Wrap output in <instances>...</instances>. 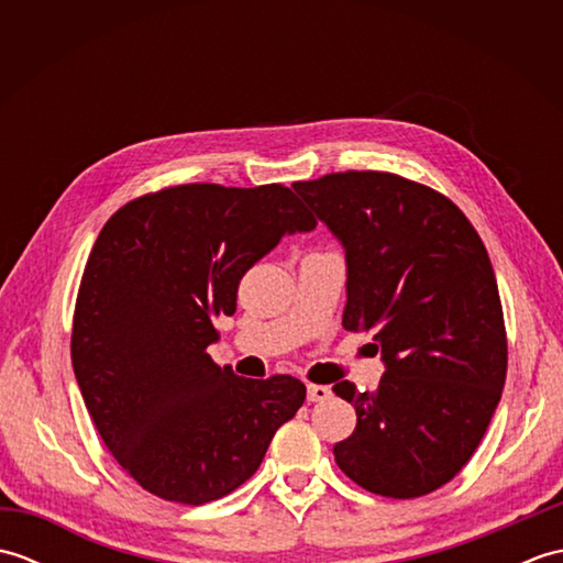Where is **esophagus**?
Instances as JSON below:
<instances>
[{
    "label": "esophagus",
    "instance_id": "34e87169",
    "mask_svg": "<svg viewBox=\"0 0 563 563\" xmlns=\"http://www.w3.org/2000/svg\"><path fill=\"white\" fill-rule=\"evenodd\" d=\"M331 397V389L327 385H307V399L309 401H324Z\"/></svg>",
    "mask_w": 563,
    "mask_h": 563
}]
</instances>
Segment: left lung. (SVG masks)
<instances>
[{
	"mask_svg": "<svg viewBox=\"0 0 563 563\" xmlns=\"http://www.w3.org/2000/svg\"><path fill=\"white\" fill-rule=\"evenodd\" d=\"M292 188L345 249L343 329L373 331L387 367L375 391L333 385L357 416L333 457L369 494L435 492L479 448L506 385L504 307L482 236L450 198L397 174Z\"/></svg>",
	"mask_w": 563,
	"mask_h": 563,
	"instance_id": "left-lung-1",
	"label": "left lung"
}]
</instances>
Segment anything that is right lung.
Wrapping results in <instances>:
<instances>
[{"instance_id": "add662e5", "label": "right lung", "mask_w": 563, "mask_h": 563, "mask_svg": "<svg viewBox=\"0 0 563 563\" xmlns=\"http://www.w3.org/2000/svg\"><path fill=\"white\" fill-rule=\"evenodd\" d=\"M317 220L280 184H184L130 200L81 275L71 367L118 464L164 500L202 506L242 486L305 404L290 375L246 379L208 345L242 275Z\"/></svg>"}]
</instances>
